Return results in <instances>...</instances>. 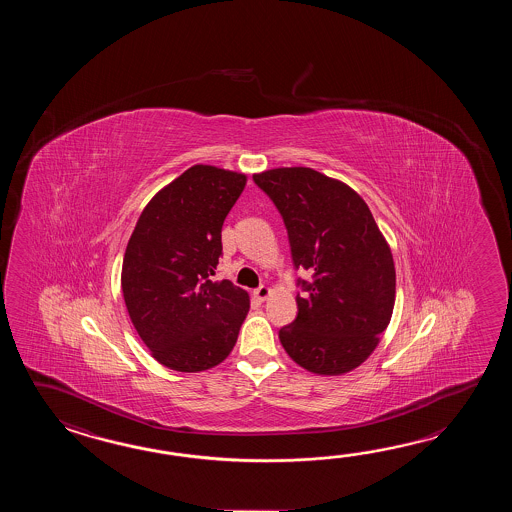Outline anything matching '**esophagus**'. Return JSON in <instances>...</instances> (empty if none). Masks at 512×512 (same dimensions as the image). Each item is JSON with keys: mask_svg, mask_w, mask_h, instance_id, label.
<instances>
[{"mask_svg": "<svg viewBox=\"0 0 512 512\" xmlns=\"http://www.w3.org/2000/svg\"><path fill=\"white\" fill-rule=\"evenodd\" d=\"M271 294V289H269V287H265V285H261V287H258V289L254 291V296H256L260 302H265V300H267Z\"/></svg>", "mask_w": 512, "mask_h": 512, "instance_id": "obj_1", "label": "esophagus"}]
</instances>
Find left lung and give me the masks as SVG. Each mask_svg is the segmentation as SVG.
<instances>
[{
  "label": "left lung",
  "instance_id": "obj_1",
  "mask_svg": "<svg viewBox=\"0 0 512 512\" xmlns=\"http://www.w3.org/2000/svg\"><path fill=\"white\" fill-rule=\"evenodd\" d=\"M287 227L294 267L313 272L280 329L287 355L316 375L359 368L381 342L395 304L392 249L351 186L305 166L254 174Z\"/></svg>",
  "mask_w": 512,
  "mask_h": 512
}]
</instances>
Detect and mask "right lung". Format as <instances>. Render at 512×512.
Returning a JSON list of instances; mask_svg holds the SVG:
<instances>
[{"label": "right lung", "mask_w": 512, "mask_h": 512, "mask_svg": "<svg viewBox=\"0 0 512 512\" xmlns=\"http://www.w3.org/2000/svg\"><path fill=\"white\" fill-rule=\"evenodd\" d=\"M245 185V174L194 164L150 199L131 232L120 272L124 302L153 359L170 370H210L236 346L251 298L210 276L223 221Z\"/></svg>", "instance_id": "add662e5"}]
</instances>
